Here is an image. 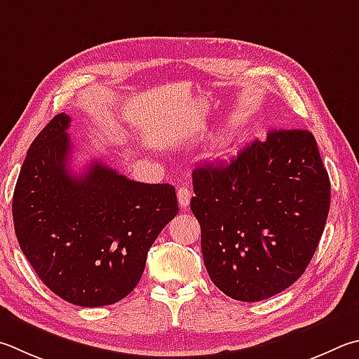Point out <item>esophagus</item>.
Wrapping results in <instances>:
<instances>
[{"mask_svg":"<svg viewBox=\"0 0 359 359\" xmlns=\"http://www.w3.org/2000/svg\"><path fill=\"white\" fill-rule=\"evenodd\" d=\"M177 199H179V204L180 208H184L187 210L188 205H190V199H191V190L188 187H180L177 190Z\"/></svg>","mask_w":359,"mask_h":359,"instance_id":"esophagus-1","label":"esophagus"}]
</instances>
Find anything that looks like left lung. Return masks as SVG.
<instances>
[{
  "label": "left lung",
  "mask_w": 359,
  "mask_h": 359,
  "mask_svg": "<svg viewBox=\"0 0 359 359\" xmlns=\"http://www.w3.org/2000/svg\"><path fill=\"white\" fill-rule=\"evenodd\" d=\"M191 212L208 276L227 297L260 302L303 275L320 242L331 185L308 130H271L229 165L196 166Z\"/></svg>",
  "instance_id": "1"
}]
</instances>
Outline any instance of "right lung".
Segmentation results:
<instances>
[{"instance_id":"obj_1","label":"right lung","mask_w":359,"mask_h":359,"mask_svg":"<svg viewBox=\"0 0 359 359\" xmlns=\"http://www.w3.org/2000/svg\"><path fill=\"white\" fill-rule=\"evenodd\" d=\"M70 117L56 114L28 149L12 199L15 236L47 287L97 308L140 283L149 248L179 213L175 188L141 184L90 163L70 172Z\"/></svg>"}]
</instances>
